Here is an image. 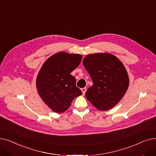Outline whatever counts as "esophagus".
<instances>
[{
  "label": "esophagus",
  "mask_w": 156,
  "mask_h": 156,
  "mask_svg": "<svg viewBox=\"0 0 156 156\" xmlns=\"http://www.w3.org/2000/svg\"><path fill=\"white\" fill-rule=\"evenodd\" d=\"M86 90H87L86 88H81V91H82V93H83V95H85V92H86Z\"/></svg>",
  "instance_id": "34e87169"
}]
</instances>
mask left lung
<instances>
[{
	"mask_svg": "<svg viewBox=\"0 0 156 156\" xmlns=\"http://www.w3.org/2000/svg\"><path fill=\"white\" fill-rule=\"evenodd\" d=\"M83 63L93 81L85 93L87 99L98 110L113 108L129 87V76L123 64L109 53L88 54Z\"/></svg>",
	"mask_w": 156,
	"mask_h": 156,
	"instance_id": "left-lung-1",
	"label": "left lung"
}]
</instances>
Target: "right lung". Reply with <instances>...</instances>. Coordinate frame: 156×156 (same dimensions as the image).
I'll return each mask as SVG.
<instances>
[{
	"mask_svg": "<svg viewBox=\"0 0 156 156\" xmlns=\"http://www.w3.org/2000/svg\"><path fill=\"white\" fill-rule=\"evenodd\" d=\"M82 55L57 52L44 62L36 79L37 92L52 111L62 113L75 98L82 95L71 73L80 64Z\"/></svg>",
	"mask_w": 156,
	"mask_h": 156,
	"instance_id": "right-lung-1",
	"label": "right lung"
}]
</instances>
